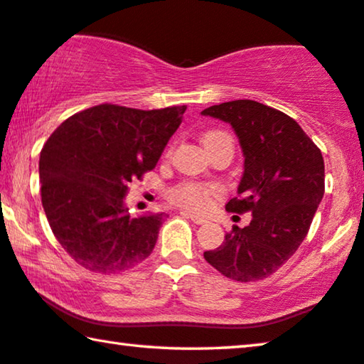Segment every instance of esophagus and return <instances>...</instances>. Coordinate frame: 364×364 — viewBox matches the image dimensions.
<instances>
[{
  "instance_id": "1",
  "label": "esophagus",
  "mask_w": 364,
  "mask_h": 364,
  "mask_svg": "<svg viewBox=\"0 0 364 364\" xmlns=\"http://www.w3.org/2000/svg\"><path fill=\"white\" fill-rule=\"evenodd\" d=\"M181 213L186 216V218H190V220H192L193 223H197V225H205V223H208V220H206L205 216H200V215H195V213H192V211H187V210H183V211H181Z\"/></svg>"
}]
</instances>
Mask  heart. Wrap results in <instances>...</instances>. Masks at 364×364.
Returning <instances> with one entry per match:
<instances>
[{"instance_id": "obj_1", "label": "heart", "mask_w": 364, "mask_h": 364, "mask_svg": "<svg viewBox=\"0 0 364 364\" xmlns=\"http://www.w3.org/2000/svg\"><path fill=\"white\" fill-rule=\"evenodd\" d=\"M218 136H225V133L221 132L206 133L203 138V143ZM216 193H218L216 187H206L195 182H186L172 190V200H176L177 203L187 206V208L203 210L206 208V205L210 203V198Z\"/></svg>"}]
</instances>
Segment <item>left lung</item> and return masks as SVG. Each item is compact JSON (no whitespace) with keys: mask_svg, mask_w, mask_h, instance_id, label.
I'll return each mask as SVG.
<instances>
[{"mask_svg":"<svg viewBox=\"0 0 364 364\" xmlns=\"http://www.w3.org/2000/svg\"><path fill=\"white\" fill-rule=\"evenodd\" d=\"M201 115L232 127L244 156L231 213L250 211L249 226H234L205 260L236 282L275 273L303 242L323 197V158L296 120L249 99L211 105Z\"/></svg>","mask_w":364,"mask_h":364,"instance_id":"left-lung-1","label":"left lung"}]
</instances>
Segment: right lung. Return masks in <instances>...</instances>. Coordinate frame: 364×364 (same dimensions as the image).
I'll return each mask as SVG.
<instances>
[{
    "mask_svg": "<svg viewBox=\"0 0 364 364\" xmlns=\"http://www.w3.org/2000/svg\"><path fill=\"white\" fill-rule=\"evenodd\" d=\"M186 109L100 104L70 117L43 144V210L61 247L81 267L120 273L153 252L167 215L132 216L124 198L130 182L158 163Z\"/></svg>",
    "mask_w": 364,
    "mask_h": 364,
    "instance_id": "right-lung-1",
    "label": "right lung"
}]
</instances>
